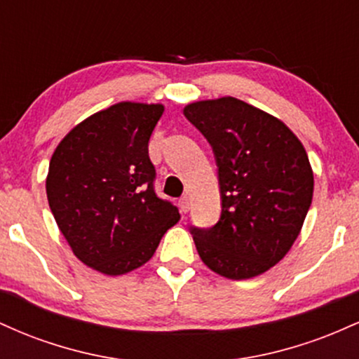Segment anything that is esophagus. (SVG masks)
<instances>
[{
  "label": "esophagus",
  "instance_id": "esophagus-1",
  "mask_svg": "<svg viewBox=\"0 0 359 359\" xmlns=\"http://www.w3.org/2000/svg\"><path fill=\"white\" fill-rule=\"evenodd\" d=\"M179 208H180V211H182L184 214L189 212V209H191V199H189L187 196L180 197V199H179Z\"/></svg>",
  "mask_w": 359,
  "mask_h": 359
}]
</instances>
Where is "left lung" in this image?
I'll use <instances>...</instances> for the list:
<instances>
[{
    "label": "left lung",
    "instance_id": "1",
    "mask_svg": "<svg viewBox=\"0 0 359 359\" xmlns=\"http://www.w3.org/2000/svg\"><path fill=\"white\" fill-rule=\"evenodd\" d=\"M184 116L212 148L221 216L191 226L197 253L231 280L262 275L297 240L314 192L302 143L277 118L236 97L185 106Z\"/></svg>",
    "mask_w": 359,
    "mask_h": 359
}]
</instances>
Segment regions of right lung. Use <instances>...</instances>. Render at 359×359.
<instances>
[{
	"instance_id": "1",
	"label": "right lung",
	"mask_w": 359,
	"mask_h": 359,
	"mask_svg": "<svg viewBox=\"0 0 359 359\" xmlns=\"http://www.w3.org/2000/svg\"><path fill=\"white\" fill-rule=\"evenodd\" d=\"M162 104L118 102L69 131L53 151L47 199L77 258L123 275L154 257L179 209L155 192L148 142Z\"/></svg>"
}]
</instances>
